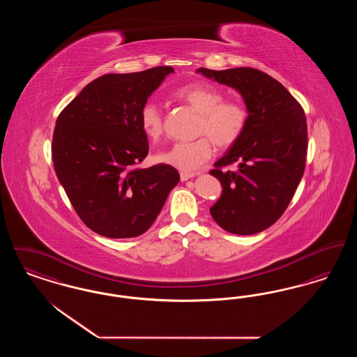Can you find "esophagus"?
<instances>
[{
	"instance_id": "obj_1",
	"label": "esophagus",
	"mask_w": 357,
	"mask_h": 357,
	"mask_svg": "<svg viewBox=\"0 0 357 357\" xmlns=\"http://www.w3.org/2000/svg\"><path fill=\"white\" fill-rule=\"evenodd\" d=\"M197 174L195 172H181V181L182 182H185V181H187V179H191V178H194Z\"/></svg>"
}]
</instances>
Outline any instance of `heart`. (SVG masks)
<instances>
[{
    "label": "heart",
    "instance_id": "b5f03b06",
    "mask_svg": "<svg viewBox=\"0 0 357 357\" xmlns=\"http://www.w3.org/2000/svg\"><path fill=\"white\" fill-rule=\"evenodd\" d=\"M175 100L185 102L199 114L197 134L210 137L221 149L233 146L248 124V109L236 99H225L220 88L207 83H191L172 92ZM140 127L147 137L156 140L163 132V120L156 104L146 102L140 109ZM202 136L194 142H179L158 155L159 162L183 172L199 170L213 155L211 141Z\"/></svg>",
    "mask_w": 357,
    "mask_h": 357
}]
</instances>
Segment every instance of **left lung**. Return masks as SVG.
<instances>
[{
	"mask_svg": "<svg viewBox=\"0 0 357 357\" xmlns=\"http://www.w3.org/2000/svg\"><path fill=\"white\" fill-rule=\"evenodd\" d=\"M197 73L236 89L249 115L242 136L210 171L222 186L210 214L231 234H257L284 214L303 178L307 150L304 109L284 85L258 69L198 68ZM229 164L238 169L221 170Z\"/></svg>",
	"mask_w": 357,
	"mask_h": 357,
	"instance_id": "left-lung-1",
	"label": "left lung"
}]
</instances>
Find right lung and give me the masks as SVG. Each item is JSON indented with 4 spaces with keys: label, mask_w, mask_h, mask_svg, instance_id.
Wrapping results in <instances>:
<instances>
[{
    "label": "right lung",
    "mask_w": 357,
    "mask_h": 357,
    "mask_svg": "<svg viewBox=\"0 0 357 357\" xmlns=\"http://www.w3.org/2000/svg\"><path fill=\"white\" fill-rule=\"evenodd\" d=\"M170 73L171 67H156L102 75L57 118L56 175L82 221L102 237L146 233L179 182L167 165L135 169L149 153L140 109Z\"/></svg>",
    "instance_id": "obj_1"
}]
</instances>
